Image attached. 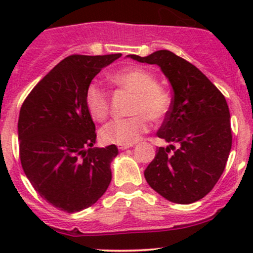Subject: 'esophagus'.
Segmentation results:
<instances>
[{"label": "esophagus", "mask_w": 253, "mask_h": 253, "mask_svg": "<svg viewBox=\"0 0 253 253\" xmlns=\"http://www.w3.org/2000/svg\"><path fill=\"white\" fill-rule=\"evenodd\" d=\"M132 144H117V148H119L120 150H125V149H128V148H131Z\"/></svg>", "instance_id": "obj_1"}]
</instances>
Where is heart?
<instances>
[{
  "instance_id": "b5f03b06",
  "label": "heart",
  "mask_w": 253,
  "mask_h": 253,
  "mask_svg": "<svg viewBox=\"0 0 253 253\" xmlns=\"http://www.w3.org/2000/svg\"><path fill=\"white\" fill-rule=\"evenodd\" d=\"M111 82L119 88L133 93L126 119H116L101 127L100 137L105 143L133 144L149 129V119L162 121L171 105L169 93L158 84L157 77L142 67H128L112 75ZM84 104L94 121H104L110 109L108 91L98 83L88 84L84 93Z\"/></svg>"
}]
</instances>
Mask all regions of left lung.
<instances>
[{"label":"left lung","instance_id":"obj_1","mask_svg":"<svg viewBox=\"0 0 253 253\" xmlns=\"http://www.w3.org/2000/svg\"><path fill=\"white\" fill-rule=\"evenodd\" d=\"M129 57L159 66L174 90L170 110L157 133L170 145L157 150L144 170L145 180L170 202L200 201L220 178L231 149L225 98L196 66L171 51Z\"/></svg>","mask_w":253,"mask_h":253}]
</instances>
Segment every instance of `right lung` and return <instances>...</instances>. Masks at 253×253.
Wrapping results in <instances>:
<instances>
[{"instance_id": "right-lung-1", "label": "right lung", "mask_w": 253, "mask_h": 253, "mask_svg": "<svg viewBox=\"0 0 253 253\" xmlns=\"http://www.w3.org/2000/svg\"><path fill=\"white\" fill-rule=\"evenodd\" d=\"M121 53L71 55L28 94L19 111V158L28 180L46 202L76 213L93 206L108 190L115 144L93 148L95 125L84 93L105 66Z\"/></svg>"}]
</instances>
